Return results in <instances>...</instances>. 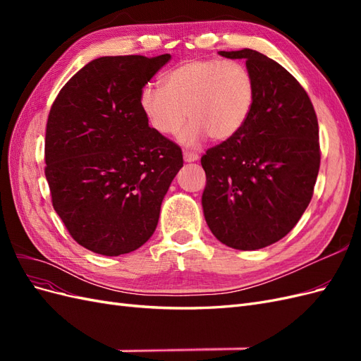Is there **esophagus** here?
Returning <instances> with one entry per match:
<instances>
[{
	"instance_id": "1",
	"label": "esophagus",
	"mask_w": 361,
	"mask_h": 361,
	"mask_svg": "<svg viewBox=\"0 0 361 361\" xmlns=\"http://www.w3.org/2000/svg\"><path fill=\"white\" fill-rule=\"evenodd\" d=\"M199 159V155L195 154V152H183V161L185 162H194V161H197Z\"/></svg>"
}]
</instances>
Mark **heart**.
Instances as JSON below:
<instances>
[{"label": "heart", "instance_id": "b5f03b06", "mask_svg": "<svg viewBox=\"0 0 361 361\" xmlns=\"http://www.w3.org/2000/svg\"><path fill=\"white\" fill-rule=\"evenodd\" d=\"M255 102V80L243 63L195 59L180 63L164 78V89L147 84L140 106L161 135H173L183 125L179 141L195 146L207 135L232 138L244 126Z\"/></svg>", "mask_w": 361, "mask_h": 361}]
</instances>
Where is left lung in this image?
<instances>
[{
    "label": "left lung",
    "instance_id": "8db88e82",
    "mask_svg": "<svg viewBox=\"0 0 361 361\" xmlns=\"http://www.w3.org/2000/svg\"><path fill=\"white\" fill-rule=\"evenodd\" d=\"M244 59L255 102L244 126L202 157L204 220L218 241L259 250L286 236L309 206L318 178L319 128L307 93L257 51H220Z\"/></svg>",
    "mask_w": 361,
    "mask_h": 361
}]
</instances>
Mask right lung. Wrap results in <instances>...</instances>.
<instances>
[{"label":"right lung","mask_w":361,"mask_h":361,"mask_svg":"<svg viewBox=\"0 0 361 361\" xmlns=\"http://www.w3.org/2000/svg\"><path fill=\"white\" fill-rule=\"evenodd\" d=\"M170 59H94L51 106L45 176L52 206L93 253L120 256L147 243L183 166L180 147L150 128L140 106L143 87Z\"/></svg>","instance_id":"obj_1"}]
</instances>
